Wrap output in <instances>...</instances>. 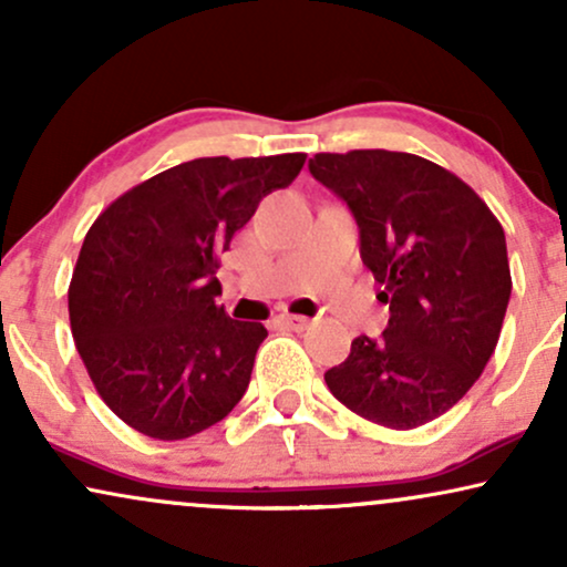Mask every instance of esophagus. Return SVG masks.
<instances>
[{"label":"esophagus","instance_id":"1","mask_svg":"<svg viewBox=\"0 0 567 567\" xmlns=\"http://www.w3.org/2000/svg\"><path fill=\"white\" fill-rule=\"evenodd\" d=\"M278 323L286 326V328H291V331H305V328L310 326L312 320L305 318V316H289V312H286V316L278 318Z\"/></svg>","mask_w":567,"mask_h":567}]
</instances>
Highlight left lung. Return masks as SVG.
Returning a JSON list of instances; mask_svg holds the SVG:
<instances>
[{
  "mask_svg": "<svg viewBox=\"0 0 567 567\" xmlns=\"http://www.w3.org/2000/svg\"><path fill=\"white\" fill-rule=\"evenodd\" d=\"M310 173L352 209L391 312L381 339L358 337L328 370V389L386 429L431 423L463 400L499 341L513 291L505 230L463 178L408 152H320Z\"/></svg>",
  "mask_w": 567,
  "mask_h": 567,
  "instance_id": "obj_1",
  "label": "left lung"
}]
</instances>
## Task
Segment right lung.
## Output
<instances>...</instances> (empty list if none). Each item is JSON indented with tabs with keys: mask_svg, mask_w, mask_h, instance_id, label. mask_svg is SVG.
Returning <instances> with one entry per match:
<instances>
[{
	"mask_svg": "<svg viewBox=\"0 0 567 567\" xmlns=\"http://www.w3.org/2000/svg\"><path fill=\"white\" fill-rule=\"evenodd\" d=\"M305 157L181 163L91 223L68 289L70 331L96 394L131 429L176 442L239 404L268 331L215 305L220 251Z\"/></svg>",
	"mask_w": 567,
	"mask_h": 567,
	"instance_id": "obj_1",
	"label": "right lung"
}]
</instances>
